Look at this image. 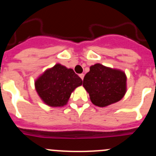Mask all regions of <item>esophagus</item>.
<instances>
[{"label": "esophagus", "mask_w": 156, "mask_h": 156, "mask_svg": "<svg viewBox=\"0 0 156 156\" xmlns=\"http://www.w3.org/2000/svg\"><path fill=\"white\" fill-rule=\"evenodd\" d=\"M79 76H80V78H81V79H82V80L84 79V74H80Z\"/></svg>", "instance_id": "1"}]
</instances>
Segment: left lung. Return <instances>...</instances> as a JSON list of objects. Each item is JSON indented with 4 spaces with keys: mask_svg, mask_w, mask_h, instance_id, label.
<instances>
[{
    "mask_svg": "<svg viewBox=\"0 0 156 156\" xmlns=\"http://www.w3.org/2000/svg\"><path fill=\"white\" fill-rule=\"evenodd\" d=\"M83 87L94 105L107 107L120 101L126 91V76L118 69L95 64L84 76Z\"/></svg>",
    "mask_w": 156,
    "mask_h": 156,
    "instance_id": "1",
    "label": "left lung"
}]
</instances>
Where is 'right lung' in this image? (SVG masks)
Masks as SVG:
<instances>
[{
  "label": "right lung",
  "mask_w": 156,
  "mask_h": 156,
  "mask_svg": "<svg viewBox=\"0 0 156 156\" xmlns=\"http://www.w3.org/2000/svg\"><path fill=\"white\" fill-rule=\"evenodd\" d=\"M82 84V80L72 69L56 64L35 81V87L43 102L50 107L67 104L72 92Z\"/></svg>",
  "instance_id": "1"
}]
</instances>
